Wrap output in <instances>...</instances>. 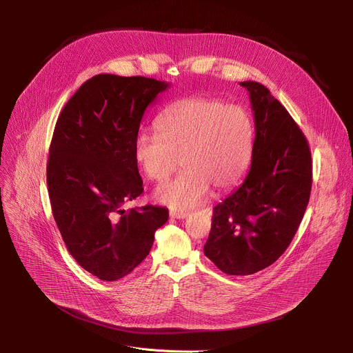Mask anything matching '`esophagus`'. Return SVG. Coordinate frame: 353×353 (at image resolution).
<instances>
[{"mask_svg":"<svg viewBox=\"0 0 353 353\" xmlns=\"http://www.w3.org/2000/svg\"><path fill=\"white\" fill-rule=\"evenodd\" d=\"M187 212H179V211H170V218L173 219H184L187 218Z\"/></svg>","mask_w":353,"mask_h":353,"instance_id":"34e87169","label":"esophagus"}]
</instances>
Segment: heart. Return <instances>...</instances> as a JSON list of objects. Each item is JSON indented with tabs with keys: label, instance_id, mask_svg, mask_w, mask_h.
Returning <instances> with one entry per match:
<instances>
[{
	"label": "heart",
	"instance_id": "obj_1",
	"mask_svg": "<svg viewBox=\"0 0 353 353\" xmlns=\"http://www.w3.org/2000/svg\"><path fill=\"white\" fill-rule=\"evenodd\" d=\"M157 131L137 135L134 159L155 183L174 173L181 161L184 172L154 192L155 201L174 211L203 204L211 187L222 192L236 185L248 168L256 137L245 109L211 97L177 100L158 117Z\"/></svg>",
	"mask_w": 353,
	"mask_h": 353
}]
</instances>
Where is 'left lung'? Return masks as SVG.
Masks as SVG:
<instances>
[{"mask_svg":"<svg viewBox=\"0 0 353 353\" xmlns=\"http://www.w3.org/2000/svg\"><path fill=\"white\" fill-rule=\"evenodd\" d=\"M250 94L256 138L241 185L214 208L204 254L228 275H251L274 264L303 219L312 191L306 137L271 92L240 82Z\"/></svg>","mask_w":353,"mask_h":353,"instance_id":"left-lung-1","label":"left lung"}]
</instances>
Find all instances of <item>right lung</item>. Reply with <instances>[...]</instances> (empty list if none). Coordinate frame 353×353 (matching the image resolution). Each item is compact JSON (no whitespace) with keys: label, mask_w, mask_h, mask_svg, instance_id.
<instances>
[{"label":"right lung","mask_w":353,"mask_h":353,"mask_svg":"<svg viewBox=\"0 0 353 353\" xmlns=\"http://www.w3.org/2000/svg\"><path fill=\"white\" fill-rule=\"evenodd\" d=\"M168 82L99 74L59 116L47 162L53 216L70 254L102 281L128 275L149 254L168 208L123 210L143 191L134 141Z\"/></svg>","instance_id":"obj_1"}]
</instances>
